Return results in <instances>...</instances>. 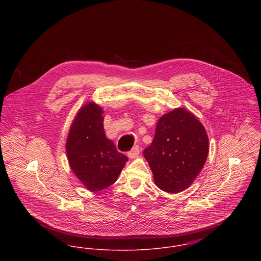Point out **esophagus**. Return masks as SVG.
<instances>
[{
  "label": "esophagus",
  "mask_w": 261,
  "mask_h": 261,
  "mask_svg": "<svg viewBox=\"0 0 261 261\" xmlns=\"http://www.w3.org/2000/svg\"><path fill=\"white\" fill-rule=\"evenodd\" d=\"M139 153H140V147L136 146V147H134L133 149L127 152V156L129 159H135V158H137L139 155Z\"/></svg>",
  "instance_id": "1"
}]
</instances>
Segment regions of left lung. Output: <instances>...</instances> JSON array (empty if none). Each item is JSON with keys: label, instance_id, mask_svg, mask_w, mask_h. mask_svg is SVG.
Listing matches in <instances>:
<instances>
[{"label": "left lung", "instance_id": "8db88e82", "mask_svg": "<svg viewBox=\"0 0 261 261\" xmlns=\"http://www.w3.org/2000/svg\"><path fill=\"white\" fill-rule=\"evenodd\" d=\"M209 141L203 124L185 109L161 116L151 145L143 151L154 184L168 193H179L194 182L203 169Z\"/></svg>", "mask_w": 261, "mask_h": 261}]
</instances>
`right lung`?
<instances>
[{
    "mask_svg": "<svg viewBox=\"0 0 261 261\" xmlns=\"http://www.w3.org/2000/svg\"><path fill=\"white\" fill-rule=\"evenodd\" d=\"M102 112L94 102L83 106L75 116L66 142L70 168L91 192L112 185L128 161L107 138Z\"/></svg>",
    "mask_w": 261,
    "mask_h": 261,
    "instance_id": "add662e5",
    "label": "right lung"
}]
</instances>
